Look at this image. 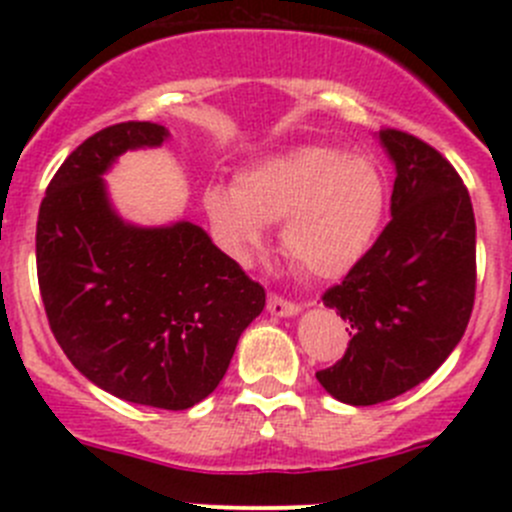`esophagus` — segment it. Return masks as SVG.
<instances>
[{"mask_svg":"<svg viewBox=\"0 0 512 512\" xmlns=\"http://www.w3.org/2000/svg\"><path fill=\"white\" fill-rule=\"evenodd\" d=\"M267 309H270V314H275V317H294V314L299 312L297 304L287 302L285 297H277V294H270V297H267Z\"/></svg>","mask_w":512,"mask_h":512,"instance_id":"1","label":"esophagus"}]
</instances>
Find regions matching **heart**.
<instances>
[{
  "label": "heart",
  "instance_id": "b5f03b06",
  "mask_svg": "<svg viewBox=\"0 0 512 512\" xmlns=\"http://www.w3.org/2000/svg\"><path fill=\"white\" fill-rule=\"evenodd\" d=\"M389 185L369 156L339 148L302 146L237 175L235 188L210 185L205 213L240 257L265 245V225L282 223V252L319 280L359 265L384 225Z\"/></svg>",
  "mask_w": 512,
  "mask_h": 512
}]
</instances>
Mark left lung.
Listing matches in <instances>:
<instances>
[{"mask_svg": "<svg viewBox=\"0 0 512 512\" xmlns=\"http://www.w3.org/2000/svg\"><path fill=\"white\" fill-rule=\"evenodd\" d=\"M379 141L396 165L391 223L322 297L352 342L317 379L352 406L426 381L461 342L476 299V218L461 175L411 133L384 128Z\"/></svg>", "mask_w": 512, "mask_h": 512, "instance_id": "1", "label": "left lung"}]
</instances>
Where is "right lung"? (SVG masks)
Wrapping results in <instances>:
<instances>
[{
	"label": "right lung",
	"mask_w": 512,
	"mask_h": 512,
	"mask_svg": "<svg viewBox=\"0 0 512 512\" xmlns=\"http://www.w3.org/2000/svg\"><path fill=\"white\" fill-rule=\"evenodd\" d=\"M168 136L158 123H116L61 163L36 220V275L56 342L91 384L183 411L223 381L265 289L203 227H141L113 210L103 173Z\"/></svg>",
	"instance_id": "obj_1"
}]
</instances>
